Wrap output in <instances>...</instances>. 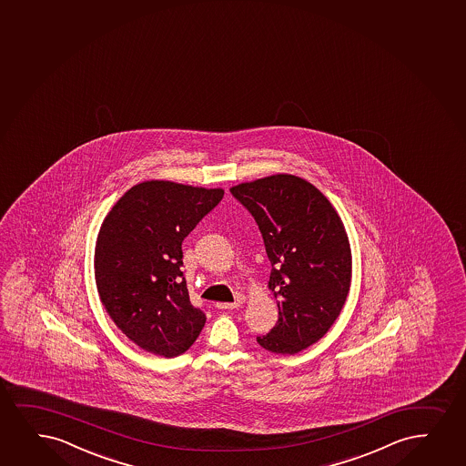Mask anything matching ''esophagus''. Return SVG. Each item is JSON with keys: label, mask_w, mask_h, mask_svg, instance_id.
<instances>
[{"label": "esophagus", "mask_w": 466, "mask_h": 466, "mask_svg": "<svg viewBox=\"0 0 466 466\" xmlns=\"http://www.w3.org/2000/svg\"><path fill=\"white\" fill-rule=\"evenodd\" d=\"M241 301H243V299H240L238 301H236V303H217L215 306H217V308L221 310L237 309V308L240 306Z\"/></svg>", "instance_id": "1"}]
</instances>
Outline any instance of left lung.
<instances>
[{"mask_svg": "<svg viewBox=\"0 0 466 466\" xmlns=\"http://www.w3.org/2000/svg\"><path fill=\"white\" fill-rule=\"evenodd\" d=\"M230 193L253 215L270 258L279 317L258 336L265 350L295 355L327 334L350 290L351 251L342 219L314 185L275 174Z\"/></svg>", "mask_w": 466, "mask_h": 466, "instance_id": "8db88e82", "label": "left lung"}]
</instances>
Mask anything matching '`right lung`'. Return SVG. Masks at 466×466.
Wrapping results in <instances>:
<instances>
[{"label": "right lung", "mask_w": 466, "mask_h": 466, "mask_svg": "<svg viewBox=\"0 0 466 466\" xmlns=\"http://www.w3.org/2000/svg\"><path fill=\"white\" fill-rule=\"evenodd\" d=\"M223 196L221 188L147 180L105 217L94 256L98 295L113 322L143 350L178 357L201 333L206 314L191 305L182 241Z\"/></svg>", "instance_id": "obj_1"}]
</instances>
